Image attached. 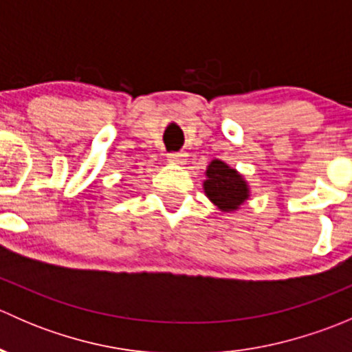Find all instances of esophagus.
I'll return each instance as SVG.
<instances>
[{"instance_id":"esophagus-1","label":"esophagus","mask_w":352,"mask_h":352,"mask_svg":"<svg viewBox=\"0 0 352 352\" xmlns=\"http://www.w3.org/2000/svg\"><path fill=\"white\" fill-rule=\"evenodd\" d=\"M168 160L173 163H184L187 160V155L186 153H180V151H175V153H168Z\"/></svg>"}]
</instances>
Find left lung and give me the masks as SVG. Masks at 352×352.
Instances as JSON below:
<instances>
[{
	"label": "left lung",
	"mask_w": 352,
	"mask_h": 352,
	"mask_svg": "<svg viewBox=\"0 0 352 352\" xmlns=\"http://www.w3.org/2000/svg\"><path fill=\"white\" fill-rule=\"evenodd\" d=\"M206 196L221 211H236L248 199V186L243 177L225 162L212 160L206 170Z\"/></svg>",
	"instance_id": "obj_1"
}]
</instances>
